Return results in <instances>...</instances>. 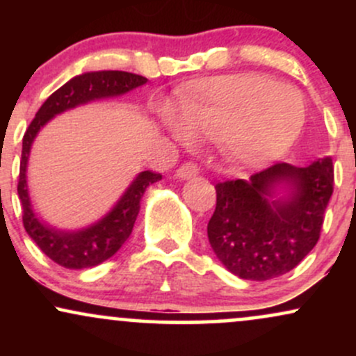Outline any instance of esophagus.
Segmentation results:
<instances>
[{"label": "esophagus", "mask_w": 356, "mask_h": 356, "mask_svg": "<svg viewBox=\"0 0 356 356\" xmlns=\"http://www.w3.org/2000/svg\"><path fill=\"white\" fill-rule=\"evenodd\" d=\"M197 174H199V167L197 164H194V162H186V164H182L177 170H175V175H177L179 179H182V181L194 177V175Z\"/></svg>", "instance_id": "1"}]
</instances>
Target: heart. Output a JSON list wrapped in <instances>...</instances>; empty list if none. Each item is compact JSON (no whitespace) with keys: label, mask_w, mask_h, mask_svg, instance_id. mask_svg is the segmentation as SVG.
<instances>
[{"label":"heart","mask_w":356,"mask_h":356,"mask_svg":"<svg viewBox=\"0 0 356 356\" xmlns=\"http://www.w3.org/2000/svg\"><path fill=\"white\" fill-rule=\"evenodd\" d=\"M305 102L295 87L259 75L202 80L182 93L177 113L165 108L162 125L175 140L192 134L219 138L236 164L264 167L295 144L305 124Z\"/></svg>","instance_id":"b5f03b06"}]
</instances>
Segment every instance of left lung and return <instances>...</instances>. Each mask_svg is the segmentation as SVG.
Wrapping results in <instances>:
<instances>
[{
  "instance_id": "8db88e82",
  "label": "left lung",
  "mask_w": 356,
  "mask_h": 356,
  "mask_svg": "<svg viewBox=\"0 0 356 356\" xmlns=\"http://www.w3.org/2000/svg\"><path fill=\"white\" fill-rule=\"evenodd\" d=\"M207 238L220 263L241 280L266 281L296 268L320 239L333 194L332 157L306 167L271 165L244 181L216 186Z\"/></svg>"
}]
</instances>
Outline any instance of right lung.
I'll return each instance as SVG.
<instances>
[{
	"mask_svg": "<svg viewBox=\"0 0 356 356\" xmlns=\"http://www.w3.org/2000/svg\"><path fill=\"white\" fill-rule=\"evenodd\" d=\"M145 83V76L129 72L102 70L81 73L68 80L63 87H60L44 100L33 122L24 132L18 181V195L23 207V226L36 246L60 266L68 269L93 268L115 254L132 234L147 187L161 181L162 175L150 170L137 174L115 206L104 218L81 229H58L36 214L28 191V161L35 138L53 117L67 110L95 100L115 99Z\"/></svg>",
	"mask_w": 356,
	"mask_h": 356,
	"instance_id": "right-lung-1",
	"label": "right lung"
}]
</instances>
